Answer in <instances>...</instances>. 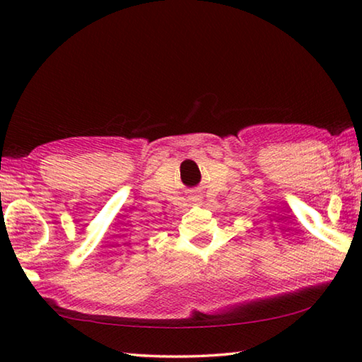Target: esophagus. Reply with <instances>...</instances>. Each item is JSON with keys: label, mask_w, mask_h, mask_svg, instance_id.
I'll return each mask as SVG.
<instances>
[{"label": "esophagus", "mask_w": 362, "mask_h": 362, "mask_svg": "<svg viewBox=\"0 0 362 362\" xmlns=\"http://www.w3.org/2000/svg\"><path fill=\"white\" fill-rule=\"evenodd\" d=\"M192 199L194 201V203H199V201H201V194H198V193L193 194V196H192Z\"/></svg>", "instance_id": "obj_1"}]
</instances>
